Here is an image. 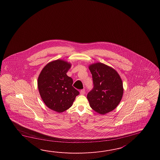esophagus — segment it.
Listing matches in <instances>:
<instances>
[{"label": "esophagus", "instance_id": "1", "mask_svg": "<svg viewBox=\"0 0 160 160\" xmlns=\"http://www.w3.org/2000/svg\"><path fill=\"white\" fill-rule=\"evenodd\" d=\"M85 89H82L81 90V92H80V94H81V95H83V94H85Z\"/></svg>", "mask_w": 160, "mask_h": 160}]
</instances>
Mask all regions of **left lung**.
<instances>
[{
    "instance_id": "obj_1",
    "label": "left lung",
    "mask_w": 160,
    "mask_h": 160,
    "mask_svg": "<svg viewBox=\"0 0 160 160\" xmlns=\"http://www.w3.org/2000/svg\"><path fill=\"white\" fill-rule=\"evenodd\" d=\"M93 88L87 98L90 106L96 112L105 114L113 110L122 97V81L114 69L102 63L89 66Z\"/></svg>"
}]
</instances>
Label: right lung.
<instances>
[{"label": "right lung", "instance_id": "1", "mask_svg": "<svg viewBox=\"0 0 160 160\" xmlns=\"http://www.w3.org/2000/svg\"><path fill=\"white\" fill-rule=\"evenodd\" d=\"M71 65L60 59L48 63L42 70L38 79L41 98L48 108L58 112L72 106L79 92L72 85V79L66 73Z\"/></svg>", "mask_w": 160, "mask_h": 160}]
</instances>
